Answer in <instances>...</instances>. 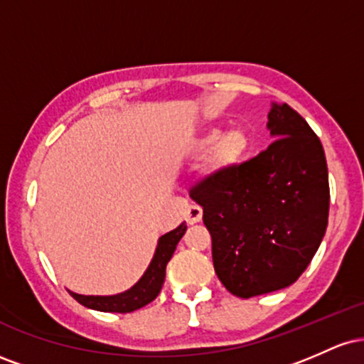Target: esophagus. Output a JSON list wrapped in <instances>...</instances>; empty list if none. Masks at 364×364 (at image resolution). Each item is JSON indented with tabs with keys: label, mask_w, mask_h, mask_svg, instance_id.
Masks as SVG:
<instances>
[{
	"label": "esophagus",
	"mask_w": 364,
	"mask_h": 364,
	"mask_svg": "<svg viewBox=\"0 0 364 364\" xmlns=\"http://www.w3.org/2000/svg\"><path fill=\"white\" fill-rule=\"evenodd\" d=\"M202 215H203V210L202 207L198 205H188L186 212H185V219L188 224H196L202 220Z\"/></svg>",
	"instance_id": "obj_1"
}]
</instances>
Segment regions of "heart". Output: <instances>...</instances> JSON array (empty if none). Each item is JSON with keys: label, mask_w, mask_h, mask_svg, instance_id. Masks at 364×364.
I'll use <instances>...</instances> for the list:
<instances>
[{"label": "heart", "mask_w": 364, "mask_h": 364, "mask_svg": "<svg viewBox=\"0 0 364 364\" xmlns=\"http://www.w3.org/2000/svg\"><path fill=\"white\" fill-rule=\"evenodd\" d=\"M214 148L212 154V166L214 168H229L243 161L250 149V139L245 129L232 128L220 135L217 129L205 133L202 139L195 144V152H205L210 147Z\"/></svg>", "instance_id": "1"}]
</instances>
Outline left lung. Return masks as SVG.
Listing matches in <instances>:
<instances>
[{
	"instance_id": "1",
	"label": "left lung",
	"mask_w": 364,
	"mask_h": 364,
	"mask_svg": "<svg viewBox=\"0 0 364 364\" xmlns=\"http://www.w3.org/2000/svg\"><path fill=\"white\" fill-rule=\"evenodd\" d=\"M274 141L190 190L203 208L219 281L237 298L279 291L299 279L328 223V171L321 141L287 104L269 112Z\"/></svg>"
}]
</instances>
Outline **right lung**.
Returning <instances> with one entry per match:
<instances>
[{
  "mask_svg": "<svg viewBox=\"0 0 364 364\" xmlns=\"http://www.w3.org/2000/svg\"><path fill=\"white\" fill-rule=\"evenodd\" d=\"M185 231L186 225L183 223L174 231L159 237L156 253H154L149 269L141 275L140 281L133 287H129L128 291L119 292V294L114 296H83L77 294V292H72V296L83 306L97 311L129 313L145 306V304L154 301L159 292H161L162 284H164L166 279V265H168L171 257H173L176 245L179 243L183 235H185Z\"/></svg>",
  "mask_w": 364,
  "mask_h": 364,
  "instance_id": "obj_1",
  "label": "right lung"
}]
</instances>
